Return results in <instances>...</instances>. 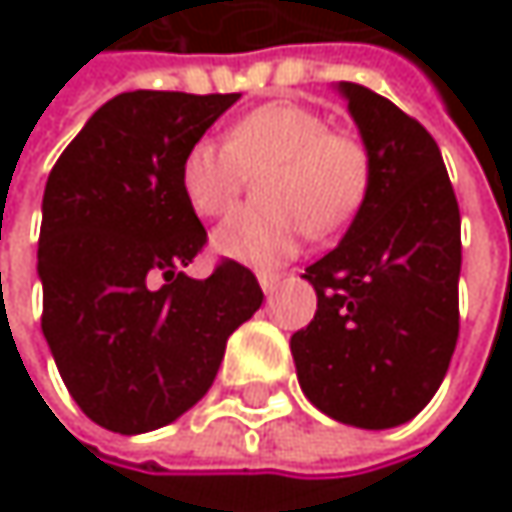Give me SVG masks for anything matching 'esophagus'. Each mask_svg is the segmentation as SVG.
Wrapping results in <instances>:
<instances>
[{"label": "esophagus", "mask_w": 512, "mask_h": 512, "mask_svg": "<svg viewBox=\"0 0 512 512\" xmlns=\"http://www.w3.org/2000/svg\"><path fill=\"white\" fill-rule=\"evenodd\" d=\"M257 281H260V287H263V293H272V290L278 287V281H281V275H278V272H260V275H257Z\"/></svg>", "instance_id": "esophagus-1"}]
</instances>
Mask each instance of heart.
I'll list each match as a JSON object with an SVG mask.
<instances>
[{"label":"heart","mask_w":512,"mask_h":512,"mask_svg":"<svg viewBox=\"0 0 512 512\" xmlns=\"http://www.w3.org/2000/svg\"><path fill=\"white\" fill-rule=\"evenodd\" d=\"M249 174L260 207L228 216L216 234L219 255L272 266L296 252L302 234L326 237L358 213L370 189L373 162L367 145L329 130V121L302 103H263L237 118L225 145L201 139L180 162V189L198 216L228 213Z\"/></svg>","instance_id":"heart-1"}]
</instances>
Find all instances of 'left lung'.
Listing matches in <instances>:
<instances>
[{
  "instance_id": "left-lung-1",
  "label": "left lung",
  "mask_w": 512,
  "mask_h": 512,
  "mask_svg": "<svg viewBox=\"0 0 512 512\" xmlns=\"http://www.w3.org/2000/svg\"><path fill=\"white\" fill-rule=\"evenodd\" d=\"M373 174L347 237L305 269L314 320L290 338L305 397L388 430L439 391L460 335V204L436 139L388 97L341 82Z\"/></svg>"
}]
</instances>
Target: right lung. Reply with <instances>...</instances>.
Wrapping results in <instances>:
<instances>
[{"label": "right lung", "mask_w": 512, "mask_h": 512, "mask_svg": "<svg viewBox=\"0 0 512 512\" xmlns=\"http://www.w3.org/2000/svg\"><path fill=\"white\" fill-rule=\"evenodd\" d=\"M237 97L118 94L52 165L41 329L76 406L112 433H148L192 409L263 302L255 272L231 257L204 281L183 272L207 231L183 198L180 162Z\"/></svg>", "instance_id": "add662e5"}]
</instances>
